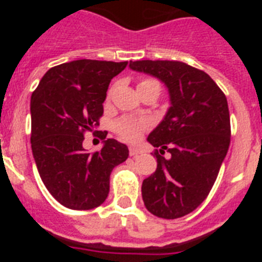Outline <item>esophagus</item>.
<instances>
[{
  "instance_id": "esophagus-1",
  "label": "esophagus",
  "mask_w": 262,
  "mask_h": 262,
  "mask_svg": "<svg viewBox=\"0 0 262 262\" xmlns=\"http://www.w3.org/2000/svg\"><path fill=\"white\" fill-rule=\"evenodd\" d=\"M128 151H129V156H138V155L142 154V149H139V148L136 147H129Z\"/></svg>"
}]
</instances>
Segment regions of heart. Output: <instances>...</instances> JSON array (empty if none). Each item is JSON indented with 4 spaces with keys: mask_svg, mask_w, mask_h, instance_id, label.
Instances as JSON below:
<instances>
[{
    "mask_svg": "<svg viewBox=\"0 0 262 262\" xmlns=\"http://www.w3.org/2000/svg\"><path fill=\"white\" fill-rule=\"evenodd\" d=\"M139 92H144V90H154L157 94L161 92V85L157 80L151 77H145L140 80L138 85ZM111 96V90L108 92V97ZM148 127V123L145 120H139L135 118L124 117L122 119L117 120L114 124L115 133L120 135L123 139L127 140H136L139 136L142 135V133Z\"/></svg>",
    "mask_w": 262,
    "mask_h": 262,
    "instance_id": "heart-1",
    "label": "heart"
}]
</instances>
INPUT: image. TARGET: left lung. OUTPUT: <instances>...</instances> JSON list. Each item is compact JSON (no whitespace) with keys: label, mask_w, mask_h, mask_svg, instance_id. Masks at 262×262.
I'll return each mask as SVG.
<instances>
[{"label":"left lung","mask_w":262,"mask_h":262,"mask_svg":"<svg viewBox=\"0 0 262 262\" xmlns=\"http://www.w3.org/2000/svg\"><path fill=\"white\" fill-rule=\"evenodd\" d=\"M129 68L160 78L172 103L147 139L157 169L143 181V201L159 217L185 216L207 198L230 147L227 98L206 72L182 61L139 60Z\"/></svg>","instance_id":"1"}]
</instances>
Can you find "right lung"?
I'll list each match as a JSON object with an SVG mask.
<instances>
[{
    "label": "right lung",
    "instance_id": "add662e5",
    "mask_svg": "<svg viewBox=\"0 0 262 262\" xmlns=\"http://www.w3.org/2000/svg\"><path fill=\"white\" fill-rule=\"evenodd\" d=\"M128 62L75 60L53 67L31 96V148L41 181L52 196L72 210L102 205L110 190V174L126 161L128 148L107 139L101 151L88 154L83 135L96 131L103 115L111 78ZM100 134H98V133Z\"/></svg>",
    "mask_w": 262,
    "mask_h": 262
}]
</instances>
